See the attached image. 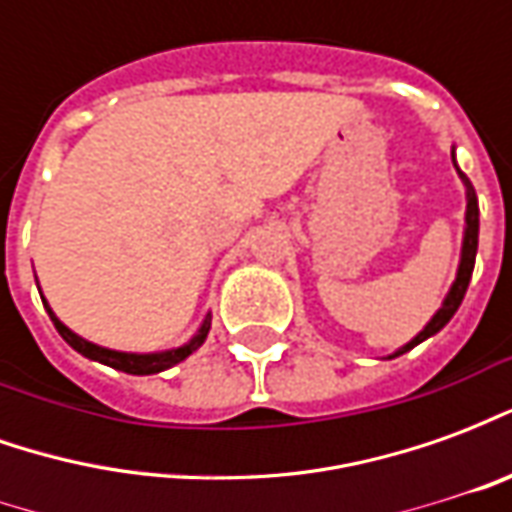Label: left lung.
I'll use <instances>...</instances> for the list:
<instances>
[{"instance_id": "obj_1", "label": "left lung", "mask_w": 512, "mask_h": 512, "mask_svg": "<svg viewBox=\"0 0 512 512\" xmlns=\"http://www.w3.org/2000/svg\"><path fill=\"white\" fill-rule=\"evenodd\" d=\"M452 164H455V150H452ZM455 169H458V178H461L463 189H466V216H463V244H461V260H458V274H455V282H452V288L447 290V296H444V301H441V307L436 310V315L425 323V329H422L411 343L400 345L389 359L406 354V351H411L414 345L425 343L428 337L439 334L441 329L450 323L452 315L458 312L463 296H466V288H469V279H472V271H474V257H477V235H480V205H477V194H474V186L469 183V178L463 175L458 164H455Z\"/></svg>"}]
</instances>
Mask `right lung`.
<instances>
[{
  "instance_id": "obj_1",
  "label": "right lung",
  "mask_w": 512,
  "mask_h": 512,
  "mask_svg": "<svg viewBox=\"0 0 512 512\" xmlns=\"http://www.w3.org/2000/svg\"><path fill=\"white\" fill-rule=\"evenodd\" d=\"M40 290V288H38ZM43 299V296H40ZM43 307L49 312V318L57 326V332L62 334V340L71 345L73 351H79L87 359H93V362H101V365H109L120 370V373H128V376H153V373H161V370H169V367H175L178 362H183L186 356H191L202 343H205V337L211 332V312L202 318L200 329L191 334L189 343H183L180 348H169V351H156V354H128V351H112V348H104V345H95L90 340H84L76 332H71L65 323L54 315V310L49 307V301L43 299Z\"/></svg>"
}]
</instances>
